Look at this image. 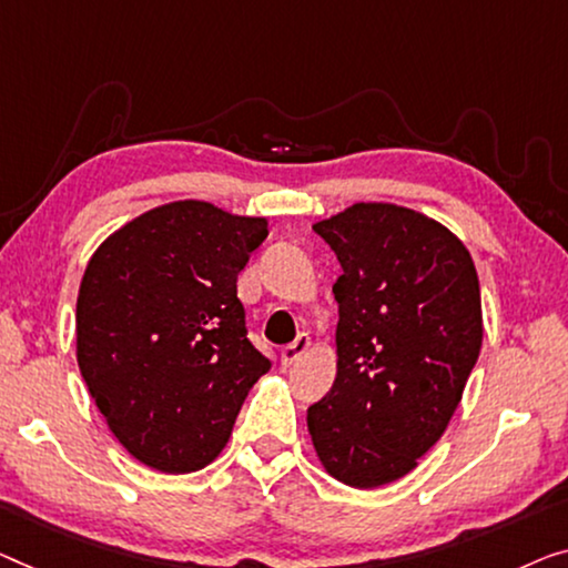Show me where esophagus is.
<instances>
[{"instance_id":"1","label":"esophagus","mask_w":568,"mask_h":568,"mask_svg":"<svg viewBox=\"0 0 568 568\" xmlns=\"http://www.w3.org/2000/svg\"><path fill=\"white\" fill-rule=\"evenodd\" d=\"M308 349H311V336L308 334H298V336H295V342H291V344L283 346V349H281L283 365H295V362H298Z\"/></svg>"}]
</instances>
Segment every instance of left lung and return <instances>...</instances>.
<instances>
[{
    "label": "left lung",
    "mask_w": 568,
    "mask_h": 568,
    "mask_svg": "<svg viewBox=\"0 0 568 568\" xmlns=\"http://www.w3.org/2000/svg\"><path fill=\"white\" fill-rule=\"evenodd\" d=\"M313 232L342 275L336 379L308 434L334 479L383 487L442 438L477 365V270L446 226L395 203H354Z\"/></svg>",
    "instance_id": "1"
}]
</instances>
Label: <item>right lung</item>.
<instances>
[{"label": "right lung", "instance_id": "right-lung-1", "mask_svg": "<svg viewBox=\"0 0 568 568\" xmlns=\"http://www.w3.org/2000/svg\"><path fill=\"white\" fill-rule=\"evenodd\" d=\"M265 236L267 219L173 201L89 260L75 303L79 369L112 434L152 469L214 462L270 369L236 298V275Z\"/></svg>", "mask_w": 568, "mask_h": 568}]
</instances>
